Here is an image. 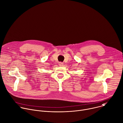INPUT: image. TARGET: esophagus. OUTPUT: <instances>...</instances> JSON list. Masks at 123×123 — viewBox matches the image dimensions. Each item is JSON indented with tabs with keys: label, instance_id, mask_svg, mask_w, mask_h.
Wrapping results in <instances>:
<instances>
[{
	"label": "esophagus",
	"instance_id": "esophagus-1",
	"mask_svg": "<svg viewBox=\"0 0 123 123\" xmlns=\"http://www.w3.org/2000/svg\"><path fill=\"white\" fill-rule=\"evenodd\" d=\"M58 65H59V66H60V67H62V66H63V63H62V62H59V63H58Z\"/></svg>",
	"mask_w": 123,
	"mask_h": 123
}]
</instances>
